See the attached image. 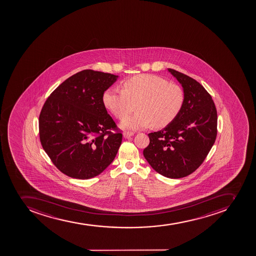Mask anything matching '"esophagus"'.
Masks as SVG:
<instances>
[{"label": "esophagus", "mask_w": 256, "mask_h": 256, "mask_svg": "<svg viewBox=\"0 0 256 256\" xmlns=\"http://www.w3.org/2000/svg\"><path fill=\"white\" fill-rule=\"evenodd\" d=\"M134 134L132 132L125 131L124 132V136L125 138H131V136H134Z\"/></svg>", "instance_id": "34e87169"}]
</instances>
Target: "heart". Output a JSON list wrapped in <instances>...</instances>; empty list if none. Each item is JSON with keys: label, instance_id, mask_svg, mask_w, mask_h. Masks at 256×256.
Returning <instances> with one entry per match:
<instances>
[{"label": "heart", "instance_id": "heart-1", "mask_svg": "<svg viewBox=\"0 0 256 256\" xmlns=\"http://www.w3.org/2000/svg\"><path fill=\"white\" fill-rule=\"evenodd\" d=\"M182 89L153 74L136 75L124 82L122 89H107L102 96L104 107L116 118L122 120L138 103V112L122 121V128L139 130L154 124H170L181 112L184 104Z\"/></svg>", "mask_w": 256, "mask_h": 256}]
</instances>
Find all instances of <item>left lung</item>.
<instances>
[{
	"instance_id": "obj_1",
	"label": "left lung",
	"mask_w": 256,
	"mask_h": 256,
	"mask_svg": "<svg viewBox=\"0 0 256 256\" xmlns=\"http://www.w3.org/2000/svg\"><path fill=\"white\" fill-rule=\"evenodd\" d=\"M168 70L184 88V106L170 124L148 134L150 144L143 154L160 174L180 178L196 171L214 144L217 110L202 84L172 68Z\"/></svg>"
}]
</instances>
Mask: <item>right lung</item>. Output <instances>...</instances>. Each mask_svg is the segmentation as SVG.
<instances>
[{
    "instance_id": "obj_1",
    "label": "right lung",
    "mask_w": 256,
    "mask_h": 256,
    "mask_svg": "<svg viewBox=\"0 0 256 256\" xmlns=\"http://www.w3.org/2000/svg\"><path fill=\"white\" fill-rule=\"evenodd\" d=\"M118 77L92 70L80 71L54 89L43 104L40 142L64 174L92 178L116 158L122 134L107 113L102 96Z\"/></svg>"
}]
</instances>
